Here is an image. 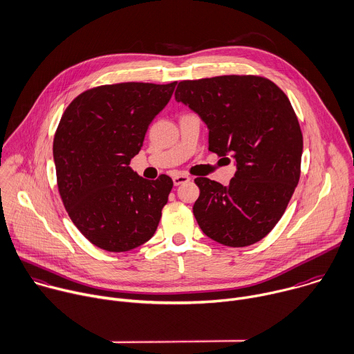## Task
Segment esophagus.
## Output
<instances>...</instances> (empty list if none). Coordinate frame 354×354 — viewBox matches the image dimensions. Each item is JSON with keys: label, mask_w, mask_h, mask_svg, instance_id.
Masks as SVG:
<instances>
[{"label": "esophagus", "mask_w": 354, "mask_h": 354, "mask_svg": "<svg viewBox=\"0 0 354 354\" xmlns=\"http://www.w3.org/2000/svg\"><path fill=\"white\" fill-rule=\"evenodd\" d=\"M187 181H189V177H188L187 174H174V176H173V183H174V185H180V184L187 183Z\"/></svg>", "instance_id": "34e87169"}]
</instances>
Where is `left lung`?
<instances>
[{
	"mask_svg": "<svg viewBox=\"0 0 354 354\" xmlns=\"http://www.w3.org/2000/svg\"><path fill=\"white\" fill-rule=\"evenodd\" d=\"M176 100L209 129V151L233 158L237 171L227 187L195 178L194 216L201 230L227 247L262 240L283 216L299 184L303 133L290 100L257 75L181 81Z\"/></svg>",
	"mask_w": 354,
	"mask_h": 354,
	"instance_id": "obj_1",
	"label": "left lung"
}]
</instances>
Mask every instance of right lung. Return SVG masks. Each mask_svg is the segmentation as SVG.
I'll use <instances>...</instances> for the list:
<instances>
[{"instance_id":"obj_1","label":"right lung","mask_w":354,"mask_h":354,"mask_svg":"<svg viewBox=\"0 0 354 354\" xmlns=\"http://www.w3.org/2000/svg\"><path fill=\"white\" fill-rule=\"evenodd\" d=\"M177 82H124L85 91L65 109L53 155L71 221L96 247L124 252L155 234L173 180H145L131 167Z\"/></svg>"}]
</instances>
